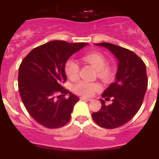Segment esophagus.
Here are the masks:
<instances>
[{
    "mask_svg": "<svg viewBox=\"0 0 159 159\" xmlns=\"http://www.w3.org/2000/svg\"><path fill=\"white\" fill-rule=\"evenodd\" d=\"M81 100H86V101H89V102H91L92 101V98H87V97H81L80 98Z\"/></svg>",
    "mask_w": 159,
    "mask_h": 159,
    "instance_id": "esophagus-1",
    "label": "esophagus"
}]
</instances>
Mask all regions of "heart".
Segmentation results:
<instances>
[{"instance_id":"1","label":"heart","mask_w":159,"mask_h":159,"mask_svg":"<svg viewBox=\"0 0 159 159\" xmlns=\"http://www.w3.org/2000/svg\"><path fill=\"white\" fill-rule=\"evenodd\" d=\"M84 60L89 63L98 71V75L102 78H107L110 76L111 69L106 66V57L99 52H90L84 56ZM65 72L70 79H75L79 74V66L72 58L67 61L65 66ZM75 93L83 96H92L100 89V86L96 83L81 80L74 84L72 87Z\"/></svg>"}]
</instances>
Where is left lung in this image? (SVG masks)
Instances as JSON below:
<instances>
[{
  "mask_svg": "<svg viewBox=\"0 0 159 159\" xmlns=\"http://www.w3.org/2000/svg\"><path fill=\"white\" fill-rule=\"evenodd\" d=\"M102 46L117 59L115 81L102 95L105 100L112 98V104L106 105L100 98L102 107L93 113L94 121L105 129H115L125 125L134 117L143 103L148 80L143 61L129 49L107 43L95 44Z\"/></svg>",
  "mask_w": 159,
  "mask_h": 159,
  "instance_id": "1",
  "label": "left lung"
}]
</instances>
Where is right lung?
Instances as JSON below:
<instances>
[{
	"label": "right lung",
	"mask_w": 159,
	"mask_h": 159,
	"mask_svg": "<svg viewBox=\"0 0 159 159\" xmlns=\"http://www.w3.org/2000/svg\"><path fill=\"white\" fill-rule=\"evenodd\" d=\"M87 45L54 40L33 49L21 62L18 77L20 96L27 112L40 125L57 129L70 120L79 98L62 86L67 80L65 66L72 54ZM66 94L68 98L63 97Z\"/></svg>",
	"instance_id": "obj_1"
}]
</instances>
